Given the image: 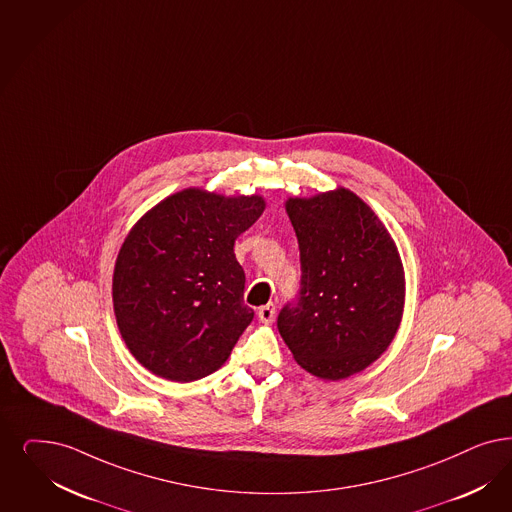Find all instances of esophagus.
Segmentation results:
<instances>
[{"mask_svg":"<svg viewBox=\"0 0 512 512\" xmlns=\"http://www.w3.org/2000/svg\"><path fill=\"white\" fill-rule=\"evenodd\" d=\"M257 316H259V319H261L263 323H266V325L272 323L274 318H276V304H274V302H268L265 306H261L259 312H257Z\"/></svg>","mask_w":512,"mask_h":512,"instance_id":"1","label":"esophagus"}]
</instances>
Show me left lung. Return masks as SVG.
<instances>
[{
    "label": "left lung",
    "instance_id": "1",
    "mask_svg": "<svg viewBox=\"0 0 512 512\" xmlns=\"http://www.w3.org/2000/svg\"><path fill=\"white\" fill-rule=\"evenodd\" d=\"M285 212L300 249V291L278 331L304 371L342 380L388 350L401 325L405 270L376 213L340 187L289 198Z\"/></svg>",
    "mask_w": 512,
    "mask_h": 512
}]
</instances>
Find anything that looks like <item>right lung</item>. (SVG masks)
<instances>
[{
	"label": "right lung",
	"instance_id": "1",
	"mask_svg": "<svg viewBox=\"0 0 512 512\" xmlns=\"http://www.w3.org/2000/svg\"><path fill=\"white\" fill-rule=\"evenodd\" d=\"M265 212V198L185 189L128 232L113 272V310L147 371L193 382L217 371L253 319L234 242Z\"/></svg>",
	"mask_w": 512,
	"mask_h": 512
}]
</instances>
